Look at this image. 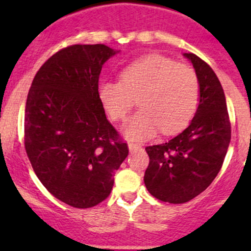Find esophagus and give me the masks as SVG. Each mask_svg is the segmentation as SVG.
<instances>
[{
  "label": "esophagus",
  "mask_w": 251,
  "mask_h": 251,
  "mask_svg": "<svg viewBox=\"0 0 251 251\" xmlns=\"http://www.w3.org/2000/svg\"><path fill=\"white\" fill-rule=\"evenodd\" d=\"M138 149H141L140 144L132 143V142H130V143H128V151H130L131 153H132V151H137Z\"/></svg>",
  "instance_id": "esophagus-1"
}]
</instances>
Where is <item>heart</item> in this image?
Returning a JSON list of instances; mask_svg holds the SVG:
<instances>
[{
	"mask_svg": "<svg viewBox=\"0 0 251 251\" xmlns=\"http://www.w3.org/2000/svg\"><path fill=\"white\" fill-rule=\"evenodd\" d=\"M121 80H104L98 98L111 120H124L135 104L140 109L125 123L123 133L133 141L148 140L159 130L173 135L183 130L198 109L201 85L197 73L171 58L148 54L120 73Z\"/></svg>",
	"mask_w": 251,
	"mask_h": 251,
	"instance_id": "b5f03b06",
	"label": "heart"
}]
</instances>
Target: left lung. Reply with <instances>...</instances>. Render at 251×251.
<instances>
[{
	"label": "left lung",
	"mask_w": 251,
	"mask_h": 251,
	"mask_svg": "<svg viewBox=\"0 0 251 251\" xmlns=\"http://www.w3.org/2000/svg\"><path fill=\"white\" fill-rule=\"evenodd\" d=\"M183 55L191 60L199 78L198 109L179 135L146 148L149 165L144 184L151 196L171 204L189 201L211 184L221 170L231 141V123L220 80L198 55Z\"/></svg>",
	"instance_id": "1"
}]
</instances>
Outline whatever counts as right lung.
I'll return each instance as SVG.
<instances>
[{
	"mask_svg": "<svg viewBox=\"0 0 251 251\" xmlns=\"http://www.w3.org/2000/svg\"><path fill=\"white\" fill-rule=\"evenodd\" d=\"M119 52L105 45L63 48L40 68L27 93L25 151L47 191L73 207L107 199L128 154L98 98L103 64Z\"/></svg>",
	"mask_w": 251,
	"mask_h": 251,
	"instance_id": "obj_1",
	"label": "right lung"
}]
</instances>
